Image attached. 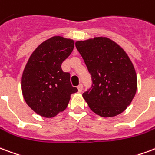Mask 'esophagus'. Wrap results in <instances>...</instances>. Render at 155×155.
<instances>
[{"mask_svg": "<svg viewBox=\"0 0 155 155\" xmlns=\"http://www.w3.org/2000/svg\"><path fill=\"white\" fill-rule=\"evenodd\" d=\"M77 88H78V92H79V93H81V92H82V90H83V85H82V84H80V85L77 87Z\"/></svg>", "mask_w": 155, "mask_h": 155, "instance_id": "34e87169", "label": "esophagus"}]
</instances>
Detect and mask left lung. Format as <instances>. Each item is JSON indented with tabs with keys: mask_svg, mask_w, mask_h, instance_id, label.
I'll use <instances>...</instances> for the list:
<instances>
[{
	"mask_svg": "<svg viewBox=\"0 0 155 155\" xmlns=\"http://www.w3.org/2000/svg\"><path fill=\"white\" fill-rule=\"evenodd\" d=\"M92 75L93 85L83 93L89 108L101 117H113L127 109L137 88V78L127 53L107 37L75 42Z\"/></svg>",
	"mask_w": 155,
	"mask_h": 155,
	"instance_id": "1",
	"label": "left lung"
}]
</instances>
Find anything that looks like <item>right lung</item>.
I'll return each mask as SVG.
<instances>
[{"label": "right lung", "mask_w": 155, "mask_h": 155, "mask_svg": "<svg viewBox=\"0 0 155 155\" xmlns=\"http://www.w3.org/2000/svg\"><path fill=\"white\" fill-rule=\"evenodd\" d=\"M75 42L60 35L46 40L33 51L22 75V93L28 106L36 114L53 118L62 112L71 95L78 89L63 72L62 63L71 54Z\"/></svg>", "instance_id": "1"}]
</instances>
